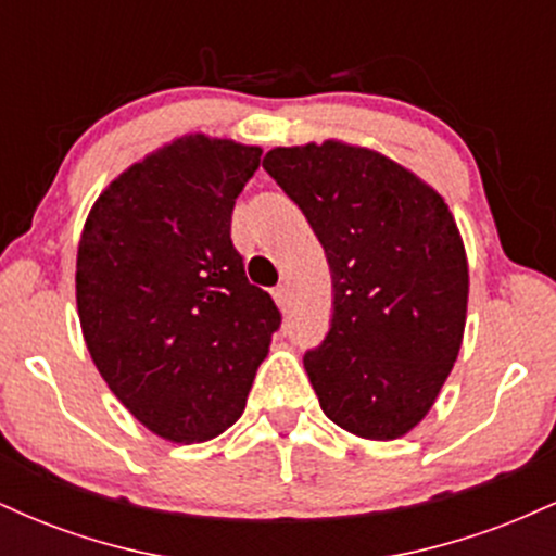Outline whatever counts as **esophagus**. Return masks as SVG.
Returning <instances> with one entry per match:
<instances>
[{
	"instance_id": "esophagus-1",
	"label": "esophagus",
	"mask_w": 556,
	"mask_h": 556,
	"mask_svg": "<svg viewBox=\"0 0 556 556\" xmlns=\"http://www.w3.org/2000/svg\"><path fill=\"white\" fill-rule=\"evenodd\" d=\"M271 295H274V303L279 305V311H287V308H290V290H287L285 285H279L277 290L271 292Z\"/></svg>"
}]
</instances>
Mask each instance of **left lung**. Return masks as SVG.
<instances>
[{
    "mask_svg": "<svg viewBox=\"0 0 556 556\" xmlns=\"http://www.w3.org/2000/svg\"><path fill=\"white\" fill-rule=\"evenodd\" d=\"M277 180L327 253L331 321L303 358L329 420L376 442L416 429L463 344L468 258L444 198L342 140L271 149Z\"/></svg>",
    "mask_w": 556,
    "mask_h": 556,
    "instance_id": "left-lung-1",
    "label": "left lung"
}]
</instances>
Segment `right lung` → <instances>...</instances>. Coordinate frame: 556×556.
Instances as JSON below:
<instances>
[{"label": "right lung", "mask_w": 556, "mask_h": 556, "mask_svg": "<svg viewBox=\"0 0 556 556\" xmlns=\"http://www.w3.org/2000/svg\"><path fill=\"white\" fill-rule=\"evenodd\" d=\"M258 162V146L182 136L112 180L83 227L86 348L114 397L167 442H206L242 416L282 324L229 238Z\"/></svg>", "instance_id": "obj_1"}]
</instances>
